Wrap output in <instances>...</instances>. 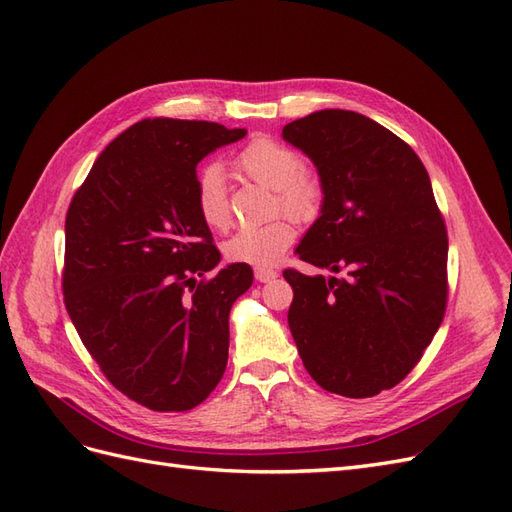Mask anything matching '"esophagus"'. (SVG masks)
<instances>
[{"instance_id": "34e87169", "label": "esophagus", "mask_w": 512, "mask_h": 512, "mask_svg": "<svg viewBox=\"0 0 512 512\" xmlns=\"http://www.w3.org/2000/svg\"><path fill=\"white\" fill-rule=\"evenodd\" d=\"M254 275H256V280H258V282L267 284V282H273L275 277L280 275V273H277V271H275V269H271V267H256Z\"/></svg>"}]
</instances>
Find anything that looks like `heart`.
<instances>
[{"instance_id":"obj_1","label":"heart","mask_w":512,"mask_h":512,"mask_svg":"<svg viewBox=\"0 0 512 512\" xmlns=\"http://www.w3.org/2000/svg\"><path fill=\"white\" fill-rule=\"evenodd\" d=\"M235 166L250 179L275 190L284 211L299 220L312 218L318 211L322 190L318 179L303 168V160L292 147L260 136L247 143L235 158ZM194 205L207 226L226 228L230 209L226 196V179L218 164H207L198 170L194 181ZM294 239V226L286 220L245 226L232 235L224 252L230 260L247 265L269 267L280 260Z\"/></svg>"}]
</instances>
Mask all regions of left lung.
I'll list each match as a JSON object with an SVG mask.
<instances>
[{
  "mask_svg": "<svg viewBox=\"0 0 512 512\" xmlns=\"http://www.w3.org/2000/svg\"><path fill=\"white\" fill-rule=\"evenodd\" d=\"M282 138L314 162L322 205L286 269L288 327L324 391L374 397L421 361L446 309L448 239L423 162L361 113L324 108Z\"/></svg>",
  "mask_w": 512,
  "mask_h": 512,
  "instance_id": "obj_1",
  "label": "left lung"
}]
</instances>
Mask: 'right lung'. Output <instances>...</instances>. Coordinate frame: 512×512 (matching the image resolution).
Returning <instances> with one entry per match:
<instances>
[{
  "label": "right lung",
  "mask_w": 512,
  "mask_h": 512,
  "mask_svg": "<svg viewBox=\"0 0 512 512\" xmlns=\"http://www.w3.org/2000/svg\"><path fill=\"white\" fill-rule=\"evenodd\" d=\"M245 128L143 119L91 166L66 218L70 320L117 391L156 412L192 410L228 363L230 307L252 286L220 265L194 205L196 166Z\"/></svg>",
  "instance_id": "obj_1"
}]
</instances>
